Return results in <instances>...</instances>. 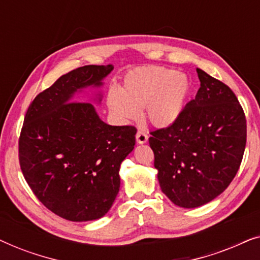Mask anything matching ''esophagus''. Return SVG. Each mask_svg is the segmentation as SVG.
<instances>
[{
	"label": "esophagus",
	"mask_w": 260,
	"mask_h": 260,
	"mask_svg": "<svg viewBox=\"0 0 260 260\" xmlns=\"http://www.w3.org/2000/svg\"><path fill=\"white\" fill-rule=\"evenodd\" d=\"M148 138H149V137H148L147 133H144V131H142V130H138V131H137V134H136V141H137V143H140V144L147 143Z\"/></svg>",
	"instance_id": "obj_1"
}]
</instances>
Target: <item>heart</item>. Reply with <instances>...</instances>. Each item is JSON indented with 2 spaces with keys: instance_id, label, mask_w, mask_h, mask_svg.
I'll use <instances>...</instances> for the list:
<instances>
[{
  "instance_id": "b5f03b06",
  "label": "heart",
  "mask_w": 260,
  "mask_h": 260,
  "mask_svg": "<svg viewBox=\"0 0 260 260\" xmlns=\"http://www.w3.org/2000/svg\"><path fill=\"white\" fill-rule=\"evenodd\" d=\"M190 93V80L172 67L148 65L131 70L123 78L120 92L106 97L110 112L123 122L137 119L140 109L156 127L175 123L183 112Z\"/></svg>"
}]
</instances>
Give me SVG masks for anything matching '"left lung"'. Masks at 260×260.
<instances>
[{
    "label": "left lung",
    "instance_id": "obj_1",
    "mask_svg": "<svg viewBox=\"0 0 260 260\" xmlns=\"http://www.w3.org/2000/svg\"><path fill=\"white\" fill-rule=\"evenodd\" d=\"M200 88L175 123L151 131L159 187L179 207L208 204L229 187L246 145V118L233 91L197 69Z\"/></svg>",
    "mask_w": 260,
    "mask_h": 260
}]
</instances>
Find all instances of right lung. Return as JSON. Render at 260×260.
<instances>
[{
	"mask_svg": "<svg viewBox=\"0 0 260 260\" xmlns=\"http://www.w3.org/2000/svg\"><path fill=\"white\" fill-rule=\"evenodd\" d=\"M112 65H87L63 74L27 110L19 159L28 186L45 207L70 221L104 216L119 191V168L134 150L135 126L109 125L94 106L77 102L101 87ZM93 101L101 103L102 94Z\"/></svg>",
	"mask_w": 260,
	"mask_h": 260,
	"instance_id": "obj_1",
	"label": "right lung"
}]
</instances>
